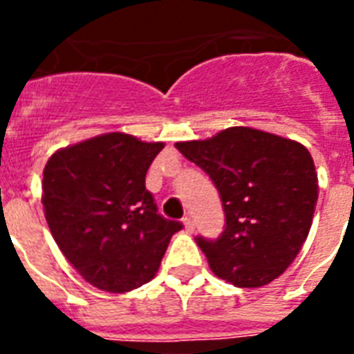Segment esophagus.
<instances>
[{
    "mask_svg": "<svg viewBox=\"0 0 354 354\" xmlns=\"http://www.w3.org/2000/svg\"><path fill=\"white\" fill-rule=\"evenodd\" d=\"M183 226H185V232L187 233H194V221L191 216H185V218H183Z\"/></svg>",
    "mask_w": 354,
    "mask_h": 354,
    "instance_id": "esophagus-1",
    "label": "esophagus"
}]
</instances>
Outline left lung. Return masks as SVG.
Wrapping results in <instances>:
<instances>
[{
    "label": "left lung",
    "instance_id": "1",
    "mask_svg": "<svg viewBox=\"0 0 354 354\" xmlns=\"http://www.w3.org/2000/svg\"><path fill=\"white\" fill-rule=\"evenodd\" d=\"M176 149L209 174L226 227L196 236L211 270L241 288L277 279L301 250L318 202V174L301 143L248 127H232Z\"/></svg>",
    "mask_w": 354,
    "mask_h": 354
}]
</instances>
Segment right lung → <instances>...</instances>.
<instances>
[{
    "mask_svg": "<svg viewBox=\"0 0 354 354\" xmlns=\"http://www.w3.org/2000/svg\"><path fill=\"white\" fill-rule=\"evenodd\" d=\"M163 143L121 132L57 150L44 169L41 204L64 257L90 285L122 294L149 283L182 222L158 213L145 187Z\"/></svg>",
    "mask_w": 354,
    "mask_h": 354,
    "instance_id": "right-lung-1",
    "label": "right lung"
}]
</instances>
